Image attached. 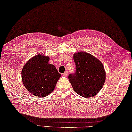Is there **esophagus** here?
<instances>
[{
  "label": "esophagus",
  "instance_id": "obj_1",
  "mask_svg": "<svg viewBox=\"0 0 132 132\" xmlns=\"http://www.w3.org/2000/svg\"><path fill=\"white\" fill-rule=\"evenodd\" d=\"M63 75L64 76H67V75H68V71H65V72H64V73H63Z\"/></svg>",
  "mask_w": 132,
  "mask_h": 132
}]
</instances>
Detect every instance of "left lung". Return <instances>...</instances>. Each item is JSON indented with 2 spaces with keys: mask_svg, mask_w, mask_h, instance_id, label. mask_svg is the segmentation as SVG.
<instances>
[{
  "mask_svg": "<svg viewBox=\"0 0 132 132\" xmlns=\"http://www.w3.org/2000/svg\"><path fill=\"white\" fill-rule=\"evenodd\" d=\"M73 60L76 70L68 76L73 90L84 98L95 96L102 88L106 80L102 63L95 57L84 52L75 53Z\"/></svg>",
  "mask_w": 132,
  "mask_h": 132,
  "instance_id": "left-lung-1",
  "label": "left lung"
}]
</instances>
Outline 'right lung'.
<instances>
[{
  "label": "right lung",
  "mask_w": 132,
  "mask_h": 132,
  "mask_svg": "<svg viewBox=\"0 0 132 132\" xmlns=\"http://www.w3.org/2000/svg\"><path fill=\"white\" fill-rule=\"evenodd\" d=\"M49 57L41 54L27 62L22 70V79L27 90L37 97L49 95L61 76L55 66L49 64Z\"/></svg>",
  "instance_id": "add662e5"
}]
</instances>
